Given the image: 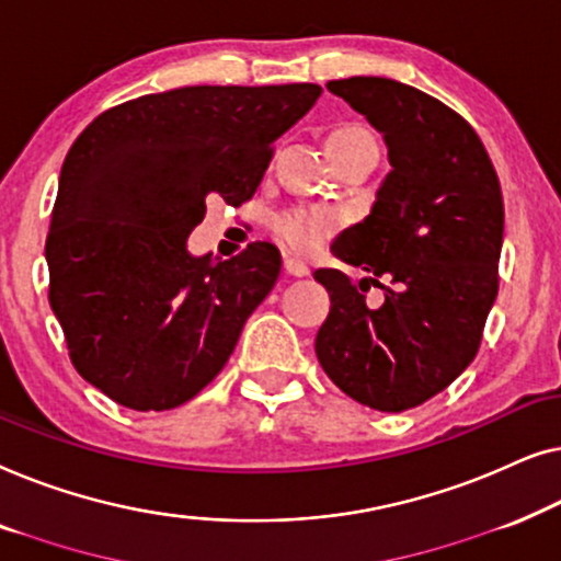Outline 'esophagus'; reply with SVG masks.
Listing matches in <instances>:
<instances>
[{"label":"esophagus","instance_id":"esophagus-1","mask_svg":"<svg viewBox=\"0 0 561 561\" xmlns=\"http://www.w3.org/2000/svg\"><path fill=\"white\" fill-rule=\"evenodd\" d=\"M284 272H287L289 277H307V274H310V266L299 262V259H284Z\"/></svg>","mask_w":561,"mask_h":561}]
</instances>
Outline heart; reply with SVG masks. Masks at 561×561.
<instances>
[{"label": "heart", "mask_w": 561, "mask_h": 561, "mask_svg": "<svg viewBox=\"0 0 561 561\" xmlns=\"http://www.w3.org/2000/svg\"><path fill=\"white\" fill-rule=\"evenodd\" d=\"M328 139H374L370 131L358 124L335 126ZM325 139V141H328ZM343 224V213L337 208H299L282 213L277 218V233L297 254H312L333 236Z\"/></svg>", "instance_id": "obj_1"}]
</instances>
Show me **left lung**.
Masks as SVG:
<instances>
[{
    "label": "left lung",
    "instance_id": "left-lung-1",
    "mask_svg": "<svg viewBox=\"0 0 561 561\" xmlns=\"http://www.w3.org/2000/svg\"><path fill=\"white\" fill-rule=\"evenodd\" d=\"M328 91L381 134L391 170L368 216L330 249L366 277L353 284L341 270L314 272L330 295L314 353L351 399L404 412L476 358L499 295L501 185L472 126L427 93L376 76L330 81ZM378 276L392 287L370 308L365 291L380 286Z\"/></svg>",
    "mask_w": 561,
    "mask_h": 561
}]
</instances>
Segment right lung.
<instances>
[{
  "label": "right lung",
  "instance_id": "obj_1",
  "mask_svg": "<svg viewBox=\"0 0 561 561\" xmlns=\"http://www.w3.org/2000/svg\"><path fill=\"white\" fill-rule=\"evenodd\" d=\"M314 83L185 85L96 116L62 162L50 233V307L70 360L137 412H164L220 374L277 284L266 241L220 262L187 251L205 203L249 201L272 145L310 112Z\"/></svg>",
  "mask_w": 561,
  "mask_h": 561
}]
</instances>
